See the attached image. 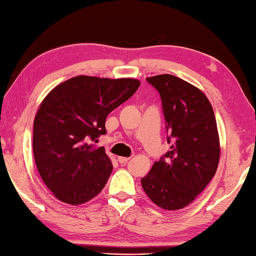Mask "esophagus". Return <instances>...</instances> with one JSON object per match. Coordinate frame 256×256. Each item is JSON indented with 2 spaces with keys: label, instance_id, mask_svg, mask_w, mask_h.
<instances>
[{
  "label": "esophagus",
  "instance_id": "obj_1",
  "mask_svg": "<svg viewBox=\"0 0 256 256\" xmlns=\"http://www.w3.org/2000/svg\"><path fill=\"white\" fill-rule=\"evenodd\" d=\"M118 160L120 164H126L130 160V158H128V157H118Z\"/></svg>",
  "mask_w": 256,
  "mask_h": 256
}]
</instances>
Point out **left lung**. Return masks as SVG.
<instances>
[{
	"instance_id": "obj_1",
	"label": "left lung",
	"mask_w": 256,
	"mask_h": 256,
	"mask_svg": "<svg viewBox=\"0 0 256 256\" xmlns=\"http://www.w3.org/2000/svg\"><path fill=\"white\" fill-rule=\"evenodd\" d=\"M162 97L170 151L141 178L156 206L172 211L192 203L214 178L220 141L209 99L196 86L172 74L146 78Z\"/></svg>"
}]
</instances>
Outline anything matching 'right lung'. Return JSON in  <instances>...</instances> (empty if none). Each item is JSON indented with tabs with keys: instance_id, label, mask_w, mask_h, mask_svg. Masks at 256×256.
Returning <instances> with one entry per match:
<instances>
[{
	"instance_id": "obj_1",
	"label": "right lung",
	"mask_w": 256,
	"mask_h": 256,
	"mask_svg": "<svg viewBox=\"0 0 256 256\" xmlns=\"http://www.w3.org/2000/svg\"><path fill=\"white\" fill-rule=\"evenodd\" d=\"M140 81L78 76L56 86L34 120L32 150L42 182L56 198L78 206L102 192L112 164L98 142L107 115L136 92Z\"/></svg>"
}]
</instances>
